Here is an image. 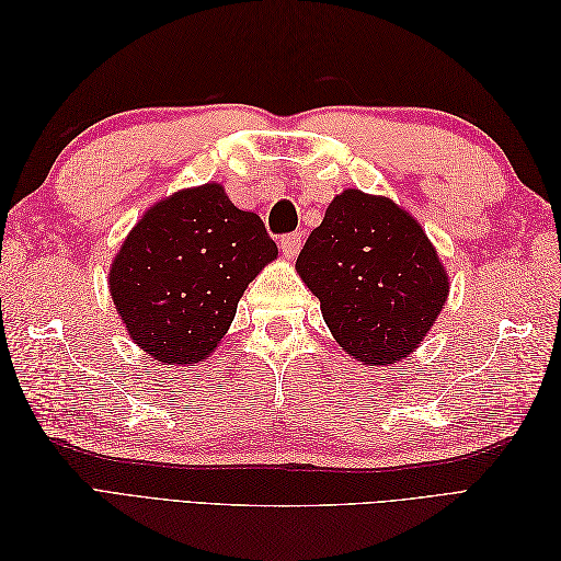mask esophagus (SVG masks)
I'll list each match as a JSON object with an SVG mask.
<instances>
[{"label":"esophagus","mask_w":561,"mask_h":561,"mask_svg":"<svg viewBox=\"0 0 561 561\" xmlns=\"http://www.w3.org/2000/svg\"><path fill=\"white\" fill-rule=\"evenodd\" d=\"M301 250V233H287L280 239V252L285 254L287 260H295L297 252Z\"/></svg>","instance_id":"obj_1"}]
</instances>
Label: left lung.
<instances>
[{
    "mask_svg": "<svg viewBox=\"0 0 561 561\" xmlns=\"http://www.w3.org/2000/svg\"><path fill=\"white\" fill-rule=\"evenodd\" d=\"M297 271L328 328L365 365L407 358L443 311L449 280L416 219L386 196H334Z\"/></svg>",
    "mask_w": 561,
    "mask_h": 561,
    "instance_id": "left-lung-1",
    "label": "left lung"
}]
</instances>
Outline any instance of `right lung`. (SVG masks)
Here are the masks:
<instances>
[{"mask_svg": "<svg viewBox=\"0 0 561 561\" xmlns=\"http://www.w3.org/2000/svg\"><path fill=\"white\" fill-rule=\"evenodd\" d=\"M278 254L260 215L222 184L149 208L110 268V293L133 342L165 365L203 363L222 342L248 283Z\"/></svg>", "mask_w": 561, "mask_h": 561, "instance_id": "1", "label": "right lung"}]
</instances>
